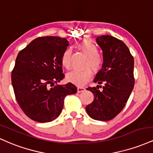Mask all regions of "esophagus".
Returning <instances> with one entry per match:
<instances>
[{
	"label": "esophagus",
	"instance_id": "1",
	"mask_svg": "<svg viewBox=\"0 0 153 153\" xmlns=\"http://www.w3.org/2000/svg\"><path fill=\"white\" fill-rule=\"evenodd\" d=\"M85 90V87H77V92H84Z\"/></svg>",
	"mask_w": 153,
	"mask_h": 153
}]
</instances>
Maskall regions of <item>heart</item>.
Segmentation results:
<instances>
[{"label": "heart", "mask_w": 153, "mask_h": 153, "mask_svg": "<svg viewBox=\"0 0 153 153\" xmlns=\"http://www.w3.org/2000/svg\"><path fill=\"white\" fill-rule=\"evenodd\" d=\"M78 47L82 52L87 56L85 66L87 68L83 70H73L68 72L66 79L72 84L83 86L92 77V70L95 73L101 71L104 64V59L101 55L98 53V48L90 39H84L78 44ZM61 65L66 69H69L71 66V51L66 48L63 52L61 57Z\"/></svg>", "instance_id": "heart-1"}]
</instances>
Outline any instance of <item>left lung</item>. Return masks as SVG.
<instances>
[{
	"instance_id": "8db88e82",
	"label": "left lung",
	"mask_w": 153,
	"mask_h": 153,
	"mask_svg": "<svg viewBox=\"0 0 153 153\" xmlns=\"http://www.w3.org/2000/svg\"><path fill=\"white\" fill-rule=\"evenodd\" d=\"M96 42L102 51L104 64L94 79L99 85L87 88L94 94V100L86 111L93 119L106 121L122 111L131 95L134 86V58L124 42L113 36L101 35Z\"/></svg>"
}]
</instances>
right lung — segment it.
I'll return each mask as SVG.
<instances>
[{
    "label": "right lung",
    "instance_id": "1",
    "mask_svg": "<svg viewBox=\"0 0 153 153\" xmlns=\"http://www.w3.org/2000/svg\"><path fill=\"white\" fill-rule=\"evenodd\" d=\"M66 38L39 37L17 56L11 72V82L19 105L31 119L52 121L62 111L66 96L77 92L69 82L57 85L64 78L61 57L67 48Z\"/></svg>",
    "mask_w": 153,
    "mask_h": 153
}]
</instances>
